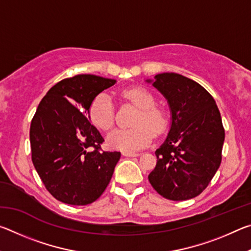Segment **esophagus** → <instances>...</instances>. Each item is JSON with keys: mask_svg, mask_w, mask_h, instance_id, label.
I'll list each match as a JSON object with an SVG mask.
<instances>
[{"mask_svg": "<svg viewBox=\"0 0 251 251\" xmlns=\"http://www.w3.org/2000/svg\"><path fill=\"white\" fill-rule=\"evenodd\" d=\"M123 155L126 156V157H137L139 156L138 152H123Z\"/></svg>", "mask_w": 251, "mask_h": 251, "instance_id": "obj_1", "label": "esophagus"}]
</instances>
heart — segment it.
<instances>
[{
	"label": "heart",
	"instance_id": "obj_1",
	"mask_svg": "<svg viewBox=\"0 0 251 251\" xmlns=\"http://www.w3.org/2000/svg\"><path fill=\"white\" fill-rule=\"evenodd\" d=\"M123 96L137 106L139 112L133 121V127L117 128L107 136L108 145L125 152H134L146 147L151 142L152 134L159 136L167 130L169 116L166 109L156 106V100L150 91L142 87L125 90ZM93 124L107 131L115 122V107L107 92H101L93 99L88 109Z\"/></svg>",
	"mask_w": 251,
	"mask_h": 251
}]
</instances>
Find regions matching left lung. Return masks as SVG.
<instances>
[{"mask_svg": "<svg viewBox=\"0 0 251 251\" xmlns=\"http://www.w3.org/2000/svg\"><path fill=\"white\" fill-rule=\"evenodd\" d=\"M146 82L164 95L172 114L148 180L166 199H192L203 192L222 163L225 129L219 109L201 85L180 74H157Z\"/></svg>", "mask_w": 251, "mask_h": 251, "instance_id": "1", "label": "left lung"}]
</instances>
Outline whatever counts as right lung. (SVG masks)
<instances>
[{"instance_id":"right-lung-1","label":"right lung","mask_w":251,"mask_h":251,"mask_svg":"<svg viewBox=\"0 0 251 251\" xmlns=\"http://www.w3.org/2000/svg\"><path fill=\"white\" fill-rule=\"evenodd\" d=\"M115 79L75 75L55 84L39 104L29 128L32 161L50 194L69 205H88L109 184L120 151L104 142L86 116L94 97Z\"/></svg>"}]
</instances>
